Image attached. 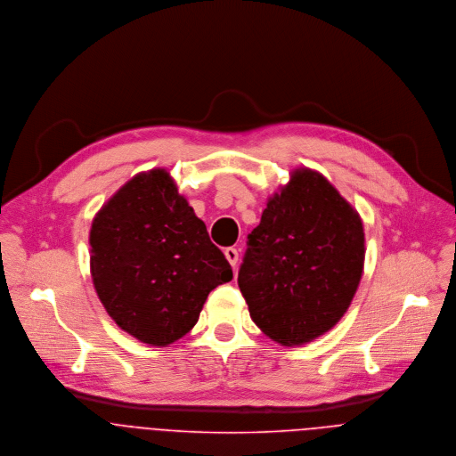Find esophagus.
Segmentation results:
<instances>
[{
    "label": "esophagus",
    "instance_id": "obj_1",
    "mask_svg": "<svg viewBox=\"0 0 456 456\" xmlns=\"http://www.w3.org/2000/svg\"><path fill=\"white\" fill-rule=\"evenodd\" d=\"M224 256L226 260L230 261L232 266H237V261H239V251L235 248H226L224 249Z\"/></svg>",
    "mask_w": 456,
    "mask_h": 456
}]
</instances>
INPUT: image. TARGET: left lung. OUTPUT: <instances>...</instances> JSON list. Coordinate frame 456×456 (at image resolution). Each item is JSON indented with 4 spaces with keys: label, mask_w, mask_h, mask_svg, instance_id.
<instances>
[{
    "label": "left lung",
    "mask_w": 456,
    "mask_h": 456,
    "mask_svg": "<svg viewBox=\"0 0 456 456\" xmlns=\"http://www.w3.org/2000/svg\"><path fill=\"white\" fill-rule=\"evenodd\" d=\"M363 260L360 214L322 174L298 168L249 233L239 288L265 335L300 346L346 314Z\"/></svg>",
    "instance_id": "1"
}]
</instances>
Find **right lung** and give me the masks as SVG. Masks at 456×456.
<instances>
[{
	"instance_id": "1",
	"label": "right lung",
	"mask_w": 456,
	"mask_h": 456,
	"mask_svg": "<svg viewBox=\"0 0 456 456\" xmlns=\"http://www.w3.org/2000/svg\"><path fill=\"white\" fill-rule=\"evenodd\" d=\"M94 289L119 328L165 347L196 325L208 293L233 279L165 168L134 175L94 216Z\"/></svg>"
}]
</instances>
